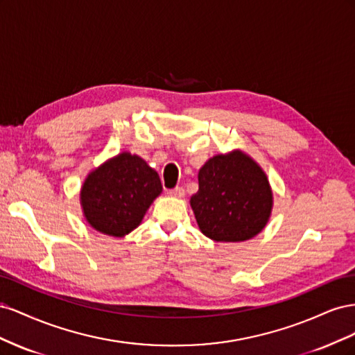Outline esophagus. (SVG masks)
Returning a JSON list of instances; mask_svg holds the SVG:
<instances>
[{
	"label": "esophagus",
	"mask_w": 355,
	"mask_h": 355,
	"mask_svg": "<svg viewBox=\"0 0 355 355\" xmlns=\"http://www.w3.org/2000/svg\"><path fill=\"white\" fill-rule=\"evenodd\" d=\"M168 196H170V197H175V198H182V197L185 196V191H184V188L176 187V188L168 191Z\"/></svg>",
	"instance_id": "34e87169"
}]
</instances>
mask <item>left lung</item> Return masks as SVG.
Instances as JSON below:
<instances>
[{
    "label": "left lung",
    "instance_id": "1",
    "mask_svg": "<svg viewBox=\"0 0 355 355\" xmlns=\"http://www.w3.org/2000/svg\"><path fill=\"white\" fill-rule=\"evenodd\" d=\"M200 231L213 241L256 237L271 218L272 189L262 167L241 149L209 158L189 200Z\"/></svg>",
    "mask_w": 355,
    "mask_h": 355
}]
</instances>
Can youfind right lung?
Segmentation results:
<instances>
[{
  "instance_id": "right-lung-1",
  "label": "right lung",
  "mask_w": 355,
  "mask_h": 355,
  "mask_svg": "<svg viewBox=\"0 0 355 355\" xmlns=\"http://www.w3.org/2000/svg\"><path fill=\"white\" fill-rule=\"evenodd\" d=\"M161 192L157 171L139 155L124 151L85 178L80 191L83 216L93 230L120 239L141 225Z\"/></svg>"
}]
</instances>
